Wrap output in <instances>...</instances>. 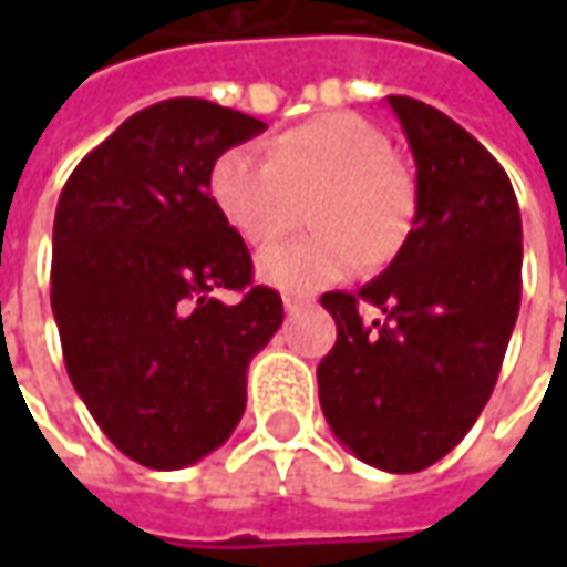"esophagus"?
Here are the masks:
<instances>
[{"mask_svg": "<svg viewBox=\"0 0 567 567\" xmlns=\"http://www.w3.org/2000/svg\"><path fill=\"white\" fill-rule=\"evenodd\" d=\"M302 306H309V299L306 296H284V309L293 316V312H299Z\"/></svg>", "mask_w": 567, "mask_h": 567, "instance_id": "obj_1", "label": "esophagus"}]
</instances>
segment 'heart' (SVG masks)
<instances>
[{
	"instance_id": "obj_1",
	"label": "heart",
	"mask_w": 567,
	"mask_h": 567,
	"mask_svg": "<svg viewBox=\"0 0 567 567\" xmlns=\"http://www.w3.org/2000/svg\"><path fill=\"white\" fill-rule=\"evenodd\" d=\"M388 138L353 113H328L280 132L268 147H227L207 176L217 214L249 246L277 239L293 195L316 192V236L268 249L255 274L280 293H316L369 265L394 258L410 236L416 192L388 157Z\"/></svg>"
}]
</instances>
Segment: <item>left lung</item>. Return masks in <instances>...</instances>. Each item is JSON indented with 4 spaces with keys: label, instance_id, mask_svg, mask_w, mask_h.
<instances>
[{
    "label": "left lung",
    "instance_id": "1",
    "mask_svg": "<svg viewBox=\"0 0 567 567\" xmlns=\"http://www.w3.org/2000/svg\"><path fill=\"white\" fill-rule=\"evenodd\" d=\"M416 164L401 251L360 293H324L338 321L318 362L324 420L362 464L416 473L442 461L489 401L520 309V210L512 179L442 110L388 97ZM382 312L362 322L359 302Z\"/></svg>",
    "mask_w": 567,
    "mask_h": 567
}]
</instances>
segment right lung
<instances>
[{
  "mask_svg": "<svg viewBox=\"0 0 567 567\" xmlns=\"http://www.w3.org/2000/svg\"><path fill=\"white\" fill-rule=\"evenodd\" d=\"M268 125L198 97L154 103L59 195L50 299L78 398L125 457L183 470L227 442L251 357L284 321L207 192L214 161ZM217 289H239L227 307Z\"/></svg>",
  "mask_w": 567,
  "mask_h": 567,
  "instance_id": "obj_1",
  "label": "right lung"
}]
</instances>
